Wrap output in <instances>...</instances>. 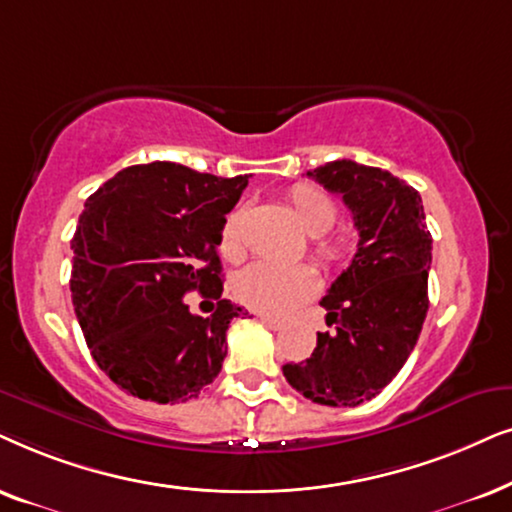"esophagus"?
Returning <instances> with one entry per match:
<instances>
[{"instance_id":"obj_1","label":"esophagus","mask_w":512,"mask_h":512,"mask_svg":"<svg viewBox=\"0 0 512 512\" xmlns=\"http://www.w3.org/2000/svg\"><path fill=\"white\" fill-rule=\"evenodd\" d=\"M257 318H260L262 323L267 325V327H271V330H281V327H283V320H276V318H271V316H264V313H260V316H257Z\"/></svg>"}]
</instances>
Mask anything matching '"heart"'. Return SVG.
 <instances>
[{"label": "heart", "mask_w": 512, "mask_h": 512, "mask_svg": "<svg viewBox=\"0 0 512 512\" xmlns=\"http://www.w3.org/2000/svg\"><path fill=\"white\" fill-rule=\"evenodd\" d=\"M292 215L309 236H316L313 255L323 267H337L353 250V238L344 231L327 234L335 227L339 206L330 194L311 185H295L288 192ZM245 210L236 208L224 217L220 227V252L224 260L238 262L245 255L243 241ZM318 288L316 271L311 267H276L269 262L250 264L234 281V295L250 309L267 313V316H285L299 304L313 297Z\"/></svg>", "instance_id": "b5f03b06"}]
</instances>
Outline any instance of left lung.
<instances>
[{"label":"left lung","mask_w":512,"mask_h":512,"mask_svg":"<svg viewBox=\"0 0 512 512\" xmlns=\"http://www.w3.org/2000/svg\"><path fill=\"white\" fill-rule=\"evenodd\" d=\"M351 210L358 250L320 306L332 332H318L304 363L283 365L288 384L327 407L367 403L407 363L428 311L433 238L421 196L388 170L351 159L306 173Z\"/></svg>","instance_id":"8db88e82"}]
</instances>
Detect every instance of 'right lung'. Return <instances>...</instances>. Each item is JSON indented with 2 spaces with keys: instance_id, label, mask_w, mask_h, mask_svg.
I'll list each match as a JSON object with an SVG mask.
<instances>
[{
  "instance_id": "add662e5",
  "label": "right lung",
  "mask_w": 512,
  "mask_h": 512,
  "mask_svg": "<svg viewBox=\"0 0 512 512\" xmlns=\"http://www.w3.org/2000/svg\"><path fill=\"white\" fill-rule=\"evenodd\" d=\"M245 187L248 175L154 161L119 170L86 199L72 304L93 360L126 393L187 403L220 374L227 330L245 311L222 299L217 241ZM194 289L218 302L210 317L188 309Z\"/></svg>"
}]
</instances>
